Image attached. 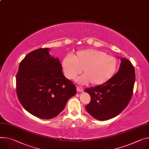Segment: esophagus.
Listing matches in <instances>:
<instances>
[{
	"label": "esophagus",
	"mask_w": 149,
	"mask_h": 149,
	"mask_svg": "<svg viewBox=\"0 0 149 149\" xmlns=\"http://www.w3.org/2000/svg\"><path fill=\"white\" fill-rule=\"evenodd\" d=\"M83 88L82 87H81L79 86H77V91L78 92H79V91H83Z\"/></svg>",
	"instance_id": "obj_1"
}]
</instances>
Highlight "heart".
Instances as JSON below:
<instances>
[{"mask_svg": "<svg viewBox=\"0 0 149 149\" xmlns=\"http://www.w3.org/2000/svg\"><path fill=\"white\" fill-rule=\"evenodd\" d=\"M118 66V59L100 50H81L76 55H68L62 60V68L65 76L73 79L81 73L76 81L81 84L90 82L93 85H101L110 80L115 74Z\"/></svg>", "mask_w": 149, "mask_h": 149, "instance_id": "heart-1", "label": "heart"}]
</instances>
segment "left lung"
<instances>
[{"mask_svg": "<svg viewBox=\"0 0 149 149\" xmlns=\"http://www.w3.org/2000/svg\"><path fill=\"white\" fill-rule=\"evenodd\" d=\"M119 71L106 83L84 91L91 96L86 106L87 112L96 119L106 120L119 115L128 104L133 93L136 74L131 62L120 58Z\"/></svg>", "mask_w": 149, "mask_h": 149, "instance_id": "obj_1", "label": "left lung"}]
</instances>
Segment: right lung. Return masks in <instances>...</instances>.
I'll return each mask as SVG.
<instances>
[{
    "label": "right lung",
    "mask_w": 149,
    "mask_h": 149,
    "mask_svg": "<svg viewBox=\"0 0 149 149\" xmlns=\"http://www.w3.org/2000/svg\"><path fill=\"white\" fill-rule=\"evenodd\" d=\"M49 48L29 53L20 62L16 76L18 100L25 109L44 119L58 116L77 88L63 74L58 58L49 54Z\"/></svg>",
    "instance_id": "obj_1"
}]
</instances>
